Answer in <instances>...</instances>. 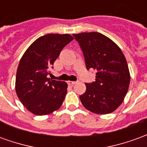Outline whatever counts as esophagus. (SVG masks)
Returning a JSON list of instances; mask_svg holds the SVG:
<instances>
[{
  "label": "esophagus",
  "mask_w": 147,
  "mask_h": 147,
  "mask_svg": "<svg viewBox=\"0 0 147 147\" xmlns=\"http://www.w3.org/2000/svg\"><path fill=\"white\" fill-rule=\"evenodd\" d=\"M77 82L76 81H67V84L68 85H74V84H76Z\"/></svg>",
  "instance_id": "obj_1"
}]
</instances>
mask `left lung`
<instances>
[{
  "label": "left lung",
  "mask_w": 147,
  "mask_h": 147,
  "mask_svg": "<svg viewBox=\"0 0 147 147\" xmlns=\"http://www.w3.org/2000/svg\"><path fill=\"white\" fill-rule=\"evenodd\" d=\"M83 53L87 70H95L94 82L80 96L83 105L96 114H108L123 102L130 84L126 58L119 46L98 32L74 34Z\"/></svg>",
  "instance_id": "obj_1"
}]
</instances>
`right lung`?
Returning <instances> with one entry per match:
<instances>
[{"label":"right lung","instance_id":"right-lung-1","mask_svg":"<svg viewBox=\"0 0 147 147\" xmlns=\"http://www.w3.org/2000/svg\"><path fill=\"white\" fill-rule=\"evenodd\" d=\"M73 40L70 34H48L28 47L19 63L16 91L22 104L34 115L57 110L67 94V84L48 78L49 69L65 45Z\"/></svg>","mask_w":147,"mask_h":147}]
</instances>
